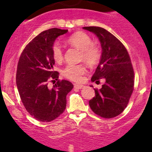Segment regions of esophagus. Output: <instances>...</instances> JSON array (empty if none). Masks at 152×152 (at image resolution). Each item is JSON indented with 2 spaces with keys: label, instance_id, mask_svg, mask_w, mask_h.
<instances>
[{
  "label": "esophagus",
  "instance_id": "34e87169",
  "mask_svg": "<svg viewBox=\"0 0 152 152\" xmlns=\"http://www.w3.org/2000/svg\"><path fill=\"white\" fill-rule=\"evenodd\" d=\"M85 86L83 85H78V84H74V88H78V89H81V88H84Z\"/></svg>",
  "mask_w": 152,
  "mask_h": 152
}]
</instances>
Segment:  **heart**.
<instances>
[{"instance_id":"heart-1","label":"heart","mask_w":152,"mask_h":152,"mask_svg":"<svg viewBox=\"0 0 152 152\" xmlns=\"http://www.w3.org/2000/svg\"><path fill=\"white\" fill-rule=\"evenodd\" d=\"M67 42L71 46L81 50V58L90 66H95L99 64L102 58V50L96 45L93 44V41L88 35L83 32H76L69 36ZM52 56L56 62L61 61L63 50L61 44L55 42L51 48ZM84 66L69 64L65 67L62 74L65 77L74 81H81L82 75L85 73Z\"/></svg>"}]
</instances>
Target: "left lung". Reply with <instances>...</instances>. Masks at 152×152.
Segmentation results:
<instances>
[{"instance_id":"obj_1","label":"left lung","mask_w":152,"mask_h":152,"mask_svg":"<svg viewBox=\"0 0 152 152\" xmlns=\"http://www.w3.org/2000/svg\"><path fill=\"white\" fill-rule=\"evenodd\" d=\"M92 32L100 41L102 58L91 81H105L89 106L96 114L110 118L121 114L127 106L134 90V74L127 50L119 40L106 29L96 26L83 27Z\"/></svg>"}]
</instances>
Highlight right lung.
Returning a JSON list of instances; mask_svg holds the SVG:
<instances>
[{"mask_svg": "<svg viewBox=\"0 0 152 152\" xmlns=\"http://www.w3.org/2000/svg\"><path fill=\"white\" fill-rule=\"evenodd\" d=\"M67 32L57 28L43 31L26 46L19 58V95L28 112L40 121L49 122L60 116L66 109V96L74 88L70 81H59V74L53 71L52 46L58 36ZM49 81L54 83L53 88L48 86Z\"/></svg>", "mask_w": 152, "mask_h": 152, "instance_id": "right-lung-1", "label": "right lung"}]
</instances>
